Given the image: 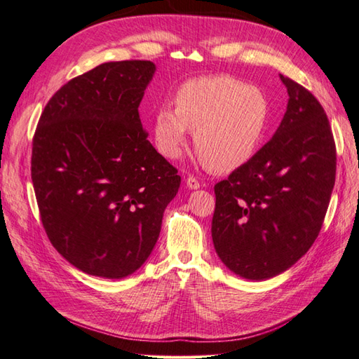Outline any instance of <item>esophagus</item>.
Here are the masks:
<instances>
[{
  "label": "esophagus",
  "mask_w": 359,
  "mask_h": 359,
  "mask_svg": "<svg viewBox=\"0 0 359 359\" xmlns=\"http://www.w3.org/2000/svg\"><path fill=\"white\" fill-rule=\"evenodd\" d=\"M187 187L189 189H197V188H201V182L196 177H193V175H189V177L187 179Z\"/></svg>",
  "instance_id": "34e87169"
}]
</instances>
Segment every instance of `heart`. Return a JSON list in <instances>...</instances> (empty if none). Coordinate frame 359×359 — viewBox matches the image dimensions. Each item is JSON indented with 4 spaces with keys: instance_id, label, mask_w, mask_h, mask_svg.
Returning <instances> with one entry per match:
<instances>
[{
    "instance_id": "heart-1",
    "label": "heart",
    "mask_w": 359,
    "mask_h": 359,
    "mask_svg": "<svg viewBox=\"0 0 359 359\" xmlns=\"http://www.w3.org/2000/svg\"><path fill=\"white\" fill-rule=\"evenodd\" d=\"M174 106L162 104L154 114L160 154L177 158L188 129H194L196 151L216 172L245 165L261 147L271 120V106L262 90L230 75L185 81L174 95Z\"/></svg>"
}]
</instances>
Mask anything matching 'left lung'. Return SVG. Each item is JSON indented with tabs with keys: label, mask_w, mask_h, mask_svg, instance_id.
Masks as SVG:
<instances>
[{
	"label": "left lung",
	"mask_w": 359,
	"mask_h": 359,
	"mask_svg": "<svg viewBox=\"0 0 359 359\" xmlns=\"http://www.w3.org/2000/svg\"><path fill=\"white\" fill-rule=\"evenodd\" d=\"M280 80L288 104L278 131L215 187L216 253L253 280L285 271L313 245L337 175V147L321 103L299 83Z\"/></svg>",
	"instance_id": "8db88e82"
}]
</instances>
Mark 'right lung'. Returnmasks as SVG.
<instances>
[{
  "label": "right lung",
  "mask_w": 359,
  "mask_h": 359,
  "mask_svg": "<svg viewBox=\"0 0 359 359\" xmlns=\"http://www.w3.org/2000/svg\"><path fill=\"white\" fill-rule=\"evenodd\" d=\"M156 65L109 62L60 88L32 140V184L46 234L67 262L121 279L147 261L177 170L148 140L139 116Z\"/></svg>",
  "instance_id": "right-lung-1"
}]
</instances>
